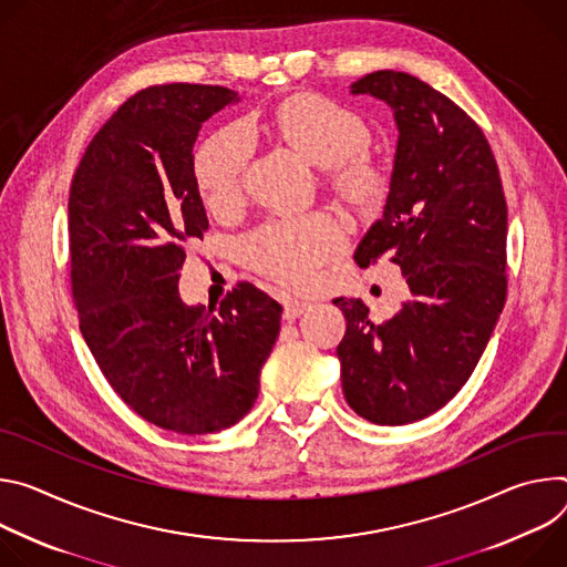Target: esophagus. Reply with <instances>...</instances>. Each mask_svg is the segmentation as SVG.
Segmentation results:
<instances>
[{
    "label": "esophagus",
    "mask_w": 567,
    "mask_h": 567,
    "mask_svg": "<svg viewBox=\"0 0 567 567\" xmlns=\"http://www.w3.org/2000/svg\"><path fill=\"white\" fill-rule=\"evenodd\" d=\"M306 308H308V301H303V299H299V297H288V299L284 301V318H286V320H295V318L303 316Z\"/></svg>",
    "instance_id": "esophagus-1"
}]
</instances>
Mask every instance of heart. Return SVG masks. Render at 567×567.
<instances>
[{
	"label": "heart",
	"instance_id": "b5f03b06",
	"mask_svg": "<svg viewBox=\"0 0 567 567\" xmlns=\"http://www.w3.org/2000/svg\"><path fill=\"white\" fill-rule=\"evenodd\" d=\"M266 128L284 140L303 159L327 168L336 192L353 205L367 207L383 196L385 177L364 155L367 123L349 107L320 94H295L281 101L270 116L247 123V131ZM249 142L238 128L212 135L196 155V179L212 209H227L240 196ZM344 245L340 218L316 212L297 218H277L251 231L243 251L264 275L303 284L312 270L333 259Z\"/></svg>",
	"mask_w": 567,
	"mask_h": 567
}]
</instances>
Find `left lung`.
Segmentation results:
<instances>
[{
  "label": "left lung",
  "instance_id": "obj_1",
  "mask_svg": "<svg viewBox=\"0 0 567 567\" xmlns=\"http://www.w3.org/2000/svg\"><path fill=\"white\" fill-rule=\"evenodd\" d=\"M349 92L383 101L399 131L383 216L353 259L392 255L410 297L388 324L362 299H333L347 318L340 381L355 414L405 425L444 408L488 344L507 299V203L484 133L449 96L392 70Z\"/></svg>",
  "mask_w": 567,
  "mask_h": 567
}]
</instances>
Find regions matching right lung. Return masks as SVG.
I'll list each match as a JSON object with an SVG mask.
<instances>
[{
    "label": "right lung",
    "mask_w": 567,
    "mask_h": 567,
    "mask_svg": "<svg viewBox=\"0 0 567 567\" xmlns=\"http://www.w3.org/2000/svg\"><path fill=\"white\" fill-rule=\"evenodd\" d=\"M234 90L173 83L125 101L90 142L70 188L81 333L112 390L179 434L238 423L259 396L281 306L238 284L220 306L184 303V243L209 227L194 168L203 123Z\"/></svg>",
    "instance_id": "right-lung-1"
}]
</instances>
